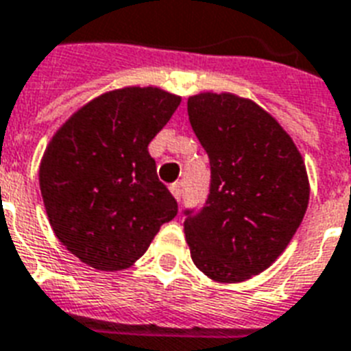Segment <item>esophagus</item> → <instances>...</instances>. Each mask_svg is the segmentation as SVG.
Returning <instances> with one entry per match:
<instances>
[{"label":"esophagus","mask_w":351,"mask_h":351,"mask_svg":"<svg viewBox=\"0 0 351 351\" xmlns=\"http://www.w3.org/2000/svg\"><path fill=\"white\" fill-rule=\"evenodd\" d=\"M171 193H173V197L176 198V200H180L182 198V184L180 182H175V184H171Z\"/></svg>","instance_id":"34e87169"}]
</instances>
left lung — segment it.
Returning <instances> with one entry per match:
<instances>
[{
	"instance_id": "left-lung-1",
	"label": "left lung",
	"mask_w": 351,
	"mask_h": 351,
	"mask_svg": "<svg viewBox=\"0 0 351 351\" xmlns=\"http://www.w3.org/2000/svg\"><path fill=\"white\" fill-rule=\"evenodd\" d=\"M187 114L211 165L204 206L184 209L191 258L213 280L242 282L271 266L304 219L306 165L253 101L204 93L187 100Z\"/></svg>"
}]
</instances>
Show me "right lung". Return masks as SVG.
I'll return each mask as SVG.
<instances>
[{
	"mask_svg": "<svg viewBox=\"0 0 351 351\" xmlns=\"http://www.w3.org/2000/svg\"><path fill=\"white\" fill-rule=\"evenodd\" d=\"M178 106V96L154 87L112 90L49 143L40 167L47 215L60 242L90 267H129L178 213L147 151Z\"/></svg>",
	"mask_w": 351,
	"mask_h": 351,
	"instance_id": "obj_1",
	"label": "right lung"
}]
</instances>
